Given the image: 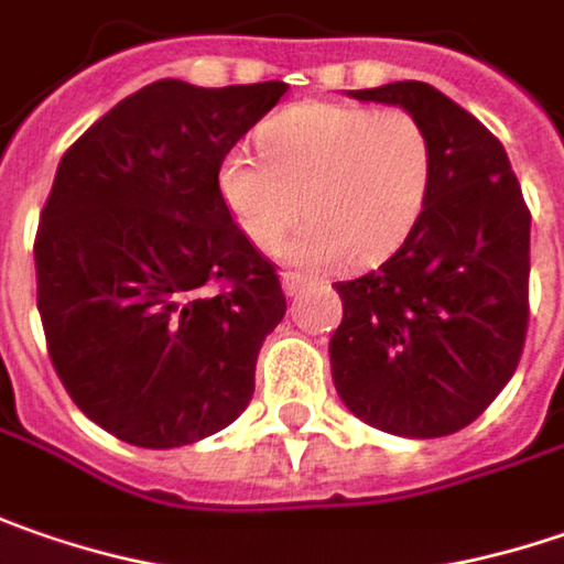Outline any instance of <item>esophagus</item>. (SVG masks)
<instances>
[{"mask_svg": "<svg viewBox=\"0 0 564 564\" xmlns=\"http://www.w3.org/2000/svg\"><path fill=\"white\" fill-rule=\"evenodd\" d=\"M281 286L286 296H296L303 286H306V278L303 274H296V271H283L281 274Z\"/></svg>", "mask_w": 564, "mask_h": 564, "instance_id": "34e87169", "label": "esophagus"}]
</instances>
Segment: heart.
Instances as JSON below:
<instances>
[{
  "label": "heart",
  "mask_w": 564,
  "mask_h": 564,
  "mask_svg": "<svg viewBox=\"0 0 564 564\" xmlns=\"http://www.w3.org/2000/svg\"><path fill=\"white\" fill-rule=\"evenodd\" d=\"M261 158L230 151L217 192L239 234L300 268H334L350 256L369 264L391 256L416 227L432 188V141L413 112L347 104H300L271 116Z\"/></svg>",
  "instance_id": "obj_1"
}]
</instances>
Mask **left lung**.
<instances>
[{
    "mask_svg": "<svg viewBox=\"0 0 564 564\" xmlns=\"http://www.w3.org/2000/svg\"><path fill=\"white\" fill-rule=\"evenodd\" d=\"M413 112L432 141L416 227L381 268L334 283L344 322L330 376L362 423L442 438L470 426L518 369L527 334L530 210L502 141L426 82L347 90Z\"/></svg>",
    "mask_w": 564,
    "mask_h": 564,
    "instance_id": "1",
    "label": "left lung"
}]
</instances>
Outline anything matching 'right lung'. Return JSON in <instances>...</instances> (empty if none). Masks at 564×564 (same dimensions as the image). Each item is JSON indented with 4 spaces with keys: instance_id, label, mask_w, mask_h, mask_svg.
Masks as SVG:
<instances>
[{
    "instance_id": "1",
    "label": "right lung",
    "mask_w": 564,
    "mask_h": 564,
    "mask_svg": "<svg viewBox=\"0 0 564 564\" xmlns=\"http://www.w3.org/2000/svg\"><path fill=\"white\" fill-rule=\"evenodd\" d=\"M283 94L163 78L59 160L34 242L40 322L72 401L129 445L202 442L256 394L286 300L224 208L217 166Z\"/></svg>"
}]
</instances>
